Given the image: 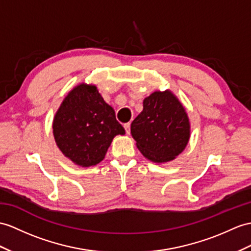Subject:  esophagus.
<instances>
[{"label":"esophagus","mask_w":251,"mask_h":251,"mask_svg":"<svg viewBox=\"0 0 251 251\" xmlns=\"http://www.w3.org/2000/svg\"><path fill=\"white\" fill-rule=\"evenodd\" d=\"M130 126H131V125H130V122H127V124H125V125H124L126 134H130Z\"/></svg>","instance_id":"1"}]
</instances>
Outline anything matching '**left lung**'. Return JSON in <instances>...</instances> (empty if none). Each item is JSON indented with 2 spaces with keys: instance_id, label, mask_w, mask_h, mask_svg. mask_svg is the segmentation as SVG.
<instances>
[{
  "instance_id": "8db88e82",
  "label": "left lung",
  "mask_w": 251,
  "mask_h": 251,
  "mask_svg": "<svg viewBox=\"0 0 251 251\" xmlns=\"http://www.w3.org/2000/svg\"><path fill=\"white\" fill-rule=\"evenodd\" d=\"M144 108L131 124L138 150L154 163L173 161L191 136L188 116L170 90L154 91L145 98Z\"/></svg>"
}]
</instances>
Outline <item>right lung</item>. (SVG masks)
I'll use <instances>...</instances> for the list:
<instances>
[{
	"instance_id": "right-lung-1",
	"label": "right lung",
	"mask_w": 251,
	"mask_h": 251,
	"mask_svg": "<svg viewBox=\"0 0 251 251\" xmlns=\"http://www.w3.org/2000/svg\"><path fill=\"white\" fill-rule=\"evenodd\" d=\"M125 134L114 108L95 85L82 83L73 88L53 119V135L59 150L82 167L99 164L113 138Z\"/></svg>"
}]
</instances>
